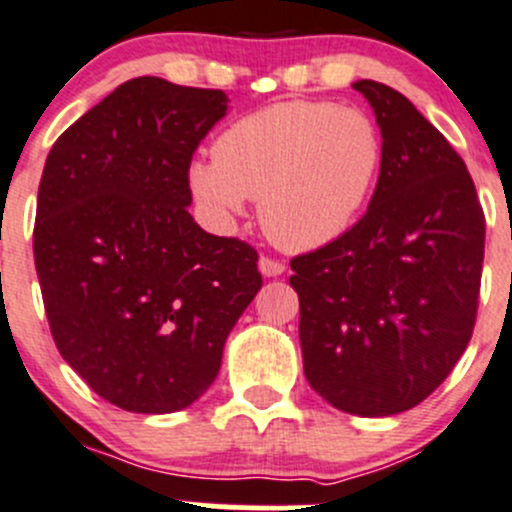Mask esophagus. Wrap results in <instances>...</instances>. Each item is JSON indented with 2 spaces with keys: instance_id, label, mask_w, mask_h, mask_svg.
<instances>
[{
  "instance_id": "34e87169",
  "label": "esophagus",
  "mask_w": 512,
  "mask_h": 512,
  "mask_svg": "<svg viewBox=\"0 0 512 512\" xmlns=\"http://www.w3.org/2000/svg\"><path fill=\"white\" fill-rule=\"evenodd\" d=\"M258 268H261L263 276H281L283 271H286V263L278 261V258H271V256H261L258 258Z\"/></svg>"
}]
</instances>
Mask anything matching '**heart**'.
<instances>
[{
	"instance_id": "1",
	"label": "heart",
	"mask_w": 512,
	"mask_h": 512,
	"mask_svg": "<svg viewBox=\"0 0 512 512\" xmlns=\"http://www.w3.org/2000/svg\"><path fill=\"white\" fill-rule=\"evenodd\" d=\"M383 164V134L358 106L281 101L234 121L214 161L191 166L196 199L221 219L258 201L268 239L308 251L338 239L361 214Z\"/></svg>"
}]
</instances>
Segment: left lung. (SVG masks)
<instances>
[{
	"mask_svg": "<svg viewBox=\"0 0 512 512\" xmlns=\"http://www.w3.org/2000/svg\"><path fill=\"white\" fill-rule=\"evenodd\" d=\"M371 101L383 164L368 211L316 251L291 258L303 373L338 411L396 416L448 378L473 336L485 216L465 161L386 84Z\"/></svg>",
	"mask_w": 512,
	"mask_h": 512,
	"instance_id": "obj_1",
	"label": "left lung"
}]
</instances>
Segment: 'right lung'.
<instances>
[{"mask_svg":"<svg viewBox=\"0 0 512 512\" xmlns=\"http://www.w3.org/2000/svg\"><path fill=\"white\" fill-rule=\"evenodd\" d=\"M221 89L139 77L57 141L39 181L34 266L52 338L104 401L174 413L214 383L263 278L251 244L206 234L189 166Z\"/></svg>","mask_w":512,"mask_h":512,"instance_id":"right-lung-1","label":"right lung"}]
</instances>
